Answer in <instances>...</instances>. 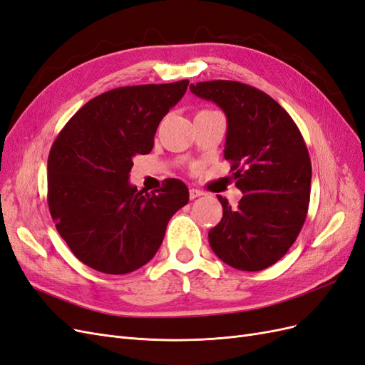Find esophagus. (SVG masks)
<instances>
[{"mask_svg": "<svg viewBox=\"0 0 365 365\" xmlns=\"http://www.w3.org/2000/svg\"><path fill=\"white\" fill-rule=\"evenodd\" d=\"M202 195H204V192L197 190V189H190V190H189V196H190V200H196V197H200V196H202Z\"/></svg>", "mask_w": 365, "mask_h": 365, "instance_id": "esophagus-1", "label": "esophagus"}]
</instances>
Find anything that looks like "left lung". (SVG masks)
<instances>
[{
  "mask_svg": "<svg viewBox=\"0 0 365 365\" xmlns=\"http://www.w3.org/2000/svg\"><path fill=\"white\" fill-rule=\"evenodd\" d=\"M190 91L225 113L224 157L244 193L208 231L216 256L240 271H262L292 247L306 220L312 165L306 143L284 109L257 88L235 81L190 85Z\"/></svg>",
  "mask_w": 365,
  "mask_h": 365,
  "instance_id": "obj_1",
  "label": "left lung"
}]
</instances>
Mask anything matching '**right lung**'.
I'll return each mask as SVG.
<instances>
[{
    "label": "right lung",
    "instance_id": "obj_1",
    "mask_svg": "<svg viewBox=\"0 0 365 365\" xmlns=\"http://www.w3.org/2000/svg\"><path fill=\"white\" fill-rule=\"evenodd\" d=\"M189 81L120 86L91 98L63 126L48 153L50 215L71 252L105 274H128L158 251L170 217L189 202L175 178L155 192L129 184L163 117Z\"/></svg>",
    "mask_w": 365,
    "mask_h": 365
}]
</instances>
